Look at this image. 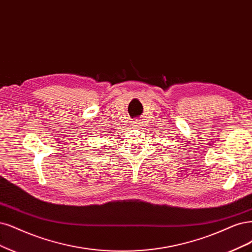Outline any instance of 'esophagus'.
<instances>
[{
    "mask_svg": "<svg viewBox=\"0 0 252 252\" xmlns=\"http://www.w3.org/2000/svg\"><path fill=\"white\" fill-rule=\"evenodd\" d=\"M132 125H133V127H138V125H140V122H138V121H134Z\"/></svg>",
    "mask_w": 252,
    "mask_h": 252,
    "instance_id": "esophagus-1",
    "label": "esophagus"
}]
</instances>
